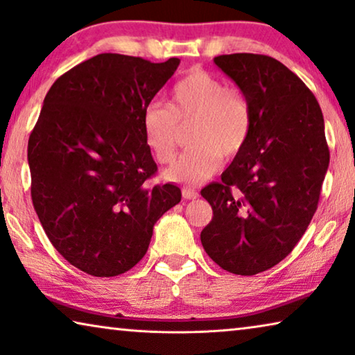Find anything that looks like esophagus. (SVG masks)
I'll return each instance as SVG.
<instances>
[{
  "mask_svg": "<svg viewBox=\"0 0 355 355\" xmlns=\"http://www.w3.org/2000/svg\"><path fill=\"white\" fill-rule=\"evenodd\" d=\"M183 198L184 199H198L199 198V193L196 191V189L191 188H183Z\"/></svg>",
  "mask_w": 355,
  "mask_h": 355,
  "instance_id": "1",
  "label": "esophagus"
}]
</instances>
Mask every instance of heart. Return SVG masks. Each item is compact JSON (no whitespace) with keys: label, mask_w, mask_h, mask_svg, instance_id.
<instances>
[{"label":"heart","mask_w":355,"mask_h":355,"mask_svg":"<svg viewBox=\"0 0 355 355\" xmlns=\"http://www.w3.org/2000/svg\"><path fill=\"white\" fill-rule=\"evenodd\" d=\"M191 124V148L166 171L171 182L200 183L221 167V156L230 161L241 155L253 129L250 100L211 73L194 68L173 84L168 105L151 103L144 111L145 141L157 161H173L182 129Z\"/></svg>","instance_id":"heart-1"}]
</instances>
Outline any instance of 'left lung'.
<instances>
[{
  "label": "left lung",
  "mask_w": 355,
  "mask_h": 355,
  "mask_svg": "<svg viewBox=\"0 0 355 355\" xmlns=\"http://www.w3.org/2000/svg\"><path fill=\"white\" fill-rule=\"evenodd\" d=\"M214 62L250 100L253 129L220 182L200 191L214 210L200 242L225 271L253 276L282 261L315 214L330 162L324 116L306 84L272 57Z\"/></svg>",
  "instance_id": "1"
}]
</instances>
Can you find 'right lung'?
<instances>
[{"instance_id": "right-lung-1", "label": "right lung", "mask_w": 355, "mask_h": 355, "mask_svg": "<svg viewBox=\"0 0 355 355\" xmlns=\"http://www.w3.org/2000/svg\"><path fill=\"white\" fill-rule=\"evenodd\" d=\"M180 60L98 54L52 84L28 140L31 200L55 250L95 277L145 257L153 226L182 200L157 171L144 111Z\"/></svg>"}]
</instances>
